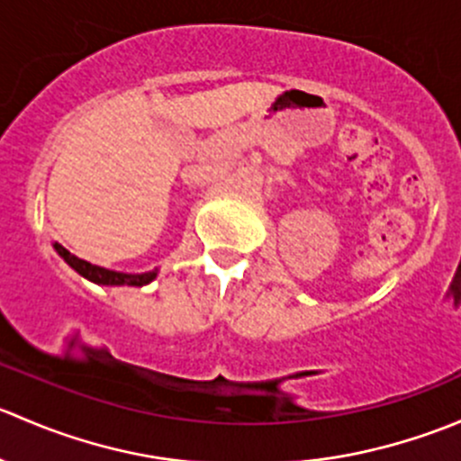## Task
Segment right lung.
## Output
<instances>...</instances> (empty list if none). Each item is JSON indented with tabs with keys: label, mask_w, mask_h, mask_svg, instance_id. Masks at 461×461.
I'll return each mask as SVG.
<instances>
[{
	"label": "right lung",
	"mask_w": 461,
	"mask_h": 461,
	"mask_svg": "<svg viewBox=\"0 0 461 461\" xmlns=\"http://www.w3.org/2000/svg\"><path fill=\"white\" fill-rule=\"evenodd\" d=\"M55 252L64 258V263L71 265L80 276H85L86 281L95 283V285H133V287H142L149 285L153 278L158 276V269H151V272H142V274H127V272H115V269H106L100 267V265L88 263L85 258H77L76 254L68 252L67 248L55 243L53 245Z\"/></svg>",
	"instance_id": "obj_1"
}]
</instances>
